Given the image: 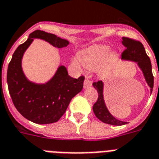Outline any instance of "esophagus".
Wrapping results in <instances>:
<instances>
[{
    "mask_svg": "<svg viewBox=\"0 0 159 159\" xmlns=\"http://www.w3.org/2000/svg\"><path fill=\"white\" fill-rule=\"evenodd\" d=\"M92 85V82L91 80H89L88 78H86L84 81V88H88Z\"/></svg>",
    "mask_w": 159,
    "mask_h": 159,
    "instance_id": "34e87169",
    "label": "esophagus"
}]
</instances>
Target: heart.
<instances>
[{"instance_id": "1", "label": "heart", "mask_w": 159, "mask_h": 159, "mask_svg": "<svg viewBox=\"0 0 159 159\" xmlns=\"http://www.w3.org/2000/svg\"><path fill=\"white\" fill-rule=\"evenodd\" d=\"M110 51L111 49L109 46H96L84 53L82 57V60L84 65L88 69L96 70L101 68L105 64V62L107 61V59L110 55ZM116 56L117 55L113 53L111 55V59H114ZM73 64L77 68H81V62L79 59H74L73 60Z\"/></svg>"}]
</instances>
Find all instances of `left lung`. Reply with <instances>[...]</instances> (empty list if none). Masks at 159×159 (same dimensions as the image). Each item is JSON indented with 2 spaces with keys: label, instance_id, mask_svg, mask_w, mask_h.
Listing matches in <instances>:
<instances>
[{
  "label": "left lung",
  "instance_id": "1",
  "mask_svg": "<svg viewBox=\"0 0 159 159\" xmlns=\"http://www.w3.org/2000/svg\"><path fill=\"white\" fill-rule=\"evenodd\" d=\"M122 44L126 47L125 50L122 53V58L124 59L132 60L137 62L138 65L141 68L144 76L145 77L147 83L150 87V91L152 93L153 88V76L152 73V65L150 59L147 55L144 46L142 43L137 40L122 37ZM94 88L98 92L97 101L93 105V111L98 119L107 124L114 125V126H122L126 124V122L116 119L112 116L109 110L107 109L104 104V97H103V82L102 81L93 82Z\"/></svg>",
  "mask_w": 159,
  "mask_h": 159
}]
</instances>
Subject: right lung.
Masks as SVG:
<instances>
[{
  "label": "right lung",
  "mask_w": 159,
  "mask_h": 159,
  "mask_svg": "<svg viewBox=\"0 0 159 159\" xmlns=\"http://www.w3.org/2000/svg\"><path fill=\"white\" fill-rule=\"evenodd\" d=\"M33 38L45 40L58 48L66 47L69 42L55 34L36 30L24 43L18 46L8 66L9 92L17 110L31 122L49 124L58 122L64 115L71 100L82 90L85 77L73 78L65 67L60 66L47 83L38 85L29 82L23 73L21 60Z\"/></svg>",
  "instance_id": "right-lung-1"
}]
</instances>
